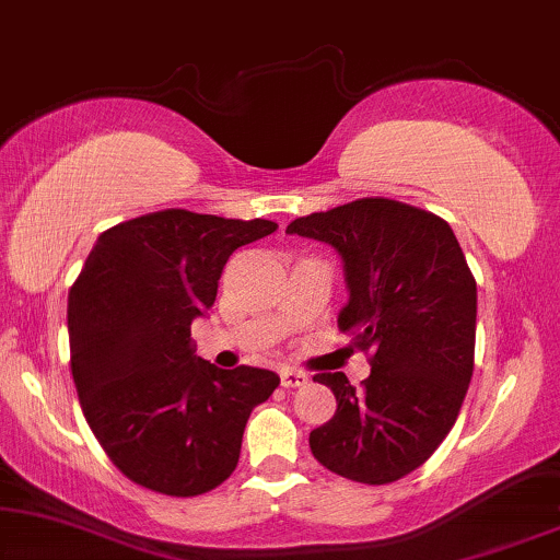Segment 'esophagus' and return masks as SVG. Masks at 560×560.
Masks as SVG:
<instances>
[{
  "label": "esophagus",
  "instance_id": "34e87169",
  "mask_svg": "<svg viewBox=\"0 0 560 560\" xmlns=\"http://www.w3.org/2000/svg\"><path fill=\"white\" fill-rule=\"evenodd\" d=\"M280 382H282V387H288V389L303 387L305 382H308V374L301 370H280Z\"/></svg>",
  "mask_w": 560,
  "mask_h": 560
}]
</instances>
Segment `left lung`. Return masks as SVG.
Returning a JSON list of instances; mask_svg holds the SVG:
<instances>
[{
  "label": "left lung",
  "mask_w": 560,
  "mask_h": 560,
  "mask_svg": "<svg viewBox=\"0 0 560 560\" xmlns=\"http://www.w3.org/2000/svg\"><path fill=\"white\" fill-rule=\"evenodd\" d=\"M331 244L347 275L339 328L372 351L370 377L320 372L334 418L311 431L328 471L389 485L433 456L469 389L477 339V280L446 221L393 198H359L288 224Z\"/></svg>",
  "instance_id": "1"
}]
</instances>
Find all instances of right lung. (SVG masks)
<instances>
[{
	"mask_svg": "<svg viewBox=\"0 0 560 560\" xmlns=\"http://www.w3.org/2000/svg\"><path fill=\"white\" fill-rule=\"evenodd\" d=\"M275 229L165 209L106 229L91 249L68 293L71 372L89 428L135 485L196 497L236 469L249 412L280 377L196 357L190 324L217 301L232 252Z\"/></svg>",
	"mask_w": 560,
	"mask_h": 560,
	"instance_id": "1",
	"label": "right lung"
}]
</instances>
